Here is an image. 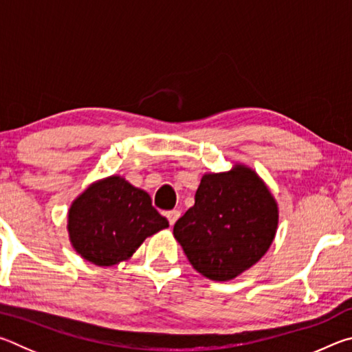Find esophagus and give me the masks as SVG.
Masks as SVG:
<instances>
[{"label":"esophagus","mask_w":352,"mask_h":352,"mask_svg":"<svg viewBox=\"0 0 352 352\" xmlns=\"http://www.w3.org/2000/svg\"><path fill=\"white\" fill-rule=\"evenodd\" d=\"M166 216H168V219H169V223L170 225H174L178 219H180V216H182V212L178 211V210H172V211H168V214H166Z\"/></svg>","instance_id":"1"}]
</instances>
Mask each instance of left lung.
<instances>
[{
    "instance_id": "obj_1",
    "label": "left lung",
    "mask_w": 352,
    "mask_h": 352,
    "mask_svg": "<svg viewBox=\"0 0 352 352\" xmlns=\"http://www.w3.org/2000/svg\"><path fill=\"white\" fill-rule=\"evenodd\" d=\"M278 206L253 170L237 166L208 174L195 204L174 225L190 264L214 281H228L254 265L272 245Z\"/></svg>"
}]
</instances>
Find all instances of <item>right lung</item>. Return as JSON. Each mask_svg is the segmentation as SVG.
Segmentation results:
<instances>
[{
    "instance_id": "1",
    "label": "right lung",
    "mask_w": 352,
    "mask_h": 352,
    "mask_svg": "<svg viewBox=\"0 0 352 352\" xmlns=\"http://www.w3.org/2000/svg\"><path fill=\"white\" fill-rule=\"evenodd\" d=\"M168 226V219L152 206L148 194L119 177L88 188L68 216L76 252L102 267L130 258L146 237Z\"/></svg>"
}]
</instances>
